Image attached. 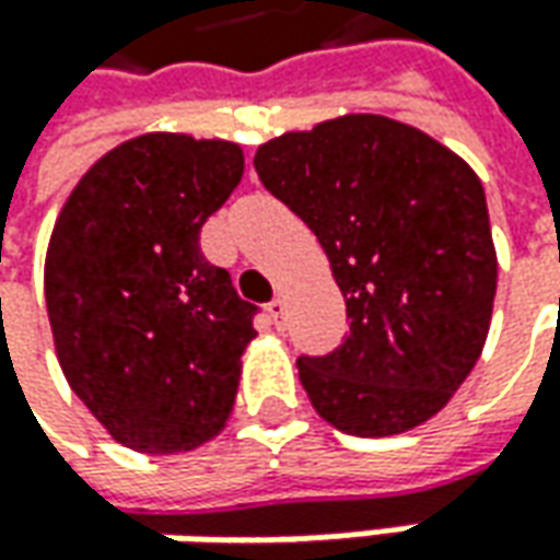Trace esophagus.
<instances>
[{"label": "esophagus", "mask_w": 560, "mask_h": 560, "mask_svg": "<svg viewBox=\"0 0 560 560\" xmlns=\"http://www.w3.org/2000/svg\"><path fill=\"white\" fill-rule=\"evenodd\" d=\"M284 316H288V303H284V298H276L272 303H269V318H272V325L276 328H284Z\"/></svg>", "instance_id": "1"}]
</instances>
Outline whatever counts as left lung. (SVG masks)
<instances>
[{
	"mask_svg": "<svg viewBox=\"0 0 560 560\" xmlns=\"http://www.w3.org/2000/svg\"><path fill=\"white\" fill-rule=\"evenodd\" d=\"M254 166L313 229L347 303L338 350L298 359L313 409L353 436L434 418L490 335L499 260L477 173L381 114L281 132Z\"/></svg>",
	"mask_w": 560,
	"mask_h": 560,
	"instance_id": "obj_1",
	"label": "left lung"
}]
</instances>
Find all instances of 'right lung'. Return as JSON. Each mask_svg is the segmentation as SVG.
Segmentation results:
<instances>
[{
	"mask_svg": "<svg viewBox=\"0 0 560 560\" xmlns=\"http://www.w3.org/2000/svg\"><path fill=\"white\" fill-rule=\"evenodd\" d=\"M242 176L235 142L145 132L89 166L55 220V357L95 421L136 453L198 450L235 409L257 306L198 238Z\"/></svg>",
	"mask_w": 560,
	"mask_h": 560,
	"instance_id": "obj_1",
	"label": "right lung"
}]
</instances>
